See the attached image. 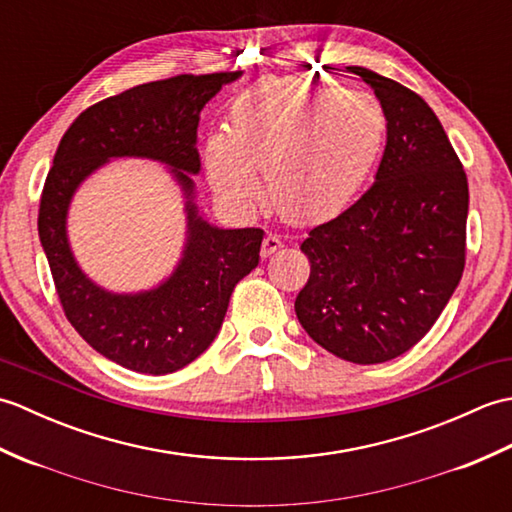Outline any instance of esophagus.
<instances>
[{
    "label": "esophagus",
    "mask_w": 512,
    "mask_h": 512,
    "mask_svg": "<svg viewBox=\"0 0 512 512\" xmlns=\"http://www.w3.org/2000/svg\"><path fill=\"white\" fill-rule=\"evenodd\" d=\"M281 246H284V244H281V239L273 233H268L264 237V244H262V257H270L273 253H277Z\"/></svg>",
    "instance_id": "obj_1"
}]
</instances>
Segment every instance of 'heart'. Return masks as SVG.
I'll list each match as a JSON object with an SVG mask.
<instances>
[{"instance_id":"obj_1","label":"heart","mask_w":512,"mask_h":512,"mask_svg":"<svg viewBox=\"0 0 512 512\" xmlns=\"http://www.w3.org/2000/svg\"><path fill=\"white\" fill-rule=\"evenodd\" d=\"M385 127L383 107L363 90L264 79L233 101L226 129L206 138L204 169L235 211L255 209L262 171L286 220H330L363 187Z\"/></svg>"}]
</instances>
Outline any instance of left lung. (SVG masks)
Returning a JSON list of instances; mask_svg holds the SVG:
<instances>
[{"mask_svg": "<svg viewBox=\"0 0 512 512\" xmlns=\"http://www.w3.org/2000/svg\"><path fill=\"white\" fill-rule=\"evenodd\" d=\"M387 121L376 180L350 209L314 226L310 279L295 312L343 361L385 363L438 321L464 273L469 182L438 116L416 92L361 65Z\"/></svg>", "mask_w": 512, "mask_h": 512, "instance_id": "left-lung-1", "label": "left lung"}]
</instances>
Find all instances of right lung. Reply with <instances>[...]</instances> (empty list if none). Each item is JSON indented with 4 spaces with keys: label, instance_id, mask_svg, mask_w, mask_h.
<instances>
[{
    "label": "right lung",
    "instance_id": "obj_1",
    "mask_svg": "<svg viewBox=\"0 0 512 512\" xmlns=\"http://www.w3.org/2000/svg\"><path fill=\"white\" fill-rule=\"evenodd\" d=\"M242 72L180 74L88 107L63 134L39 204V239L65 317L85 343L140 374H171L195 361L222 328L239 279L259 264L262 228H217L198 211L202 107ZM112 157L162 161L181 184L188 242L179 266L151 291L118 296L85 276L67 242V209L80 182Z\"/></svg>",
    "mask_w": 512,
    "mask_h": 512
}]
</instances>
